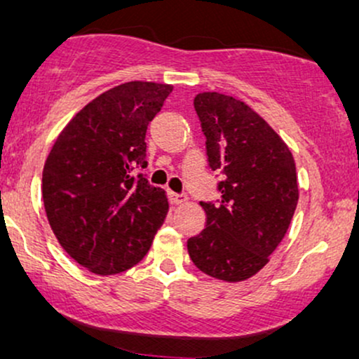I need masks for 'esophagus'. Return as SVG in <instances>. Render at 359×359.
<instances>
[{"instance_id": "1", "label": "esophagus", "mask_w": 359, "mask_h": 359, "mask_svg": "<svg viewBox=\"0 0 359 359\" xmlns=\"http://www.w3.org/2000/svg\"><path fill=\"white\" fill-rule=\"evenodd\" d=\"M168 198H170V203H171V205H175V206H178V205H183V203L188 200V198H187V194L172 193V191L168 193Z\"/></svg>"}]
</instances>
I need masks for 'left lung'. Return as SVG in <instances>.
<instances>
[{
    "instance_id": "obj_1",
    "label": "left lung",
    "mask_w": 359,
    "mask_h": 359,
    "mask_svg": "<svg viewBox=\"0 0 359 359\" xmlns=\"http://www.w3.org/2000/svg\"><path fill=\"white\" fill-rule=\"evenodd\" d=\"M208 163L223 175L221 200L200 205L206 228L188 240L200 271L226 283L255 276L290 228L298 205L293 154L246 103L208 91L194 98Z\"/></svg>"
}]
</instances>
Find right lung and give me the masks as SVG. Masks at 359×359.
Listing matches in <instances>:
<instances>
[{"mask_svg":"<svg viewBox=\"0 0 359 359\" xmlns=\"http://www.w3.org/2000/svg\"><path fill=\"white\" fill-rule=\"evenodd\" d=\"M171 85L130 81L88 103L60 133L43 168V203L56 240L88 271L138 264L168 213L146 168V130Z\"/></svg>","mask_w":359,"mask_h":359,"instance_id":"right-lung-1","label":"right lung"}]
</instances>
